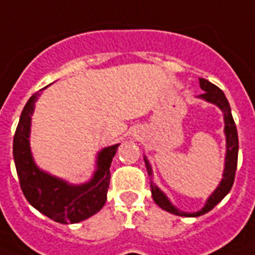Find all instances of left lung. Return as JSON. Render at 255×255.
<instances>
[{
  "mask_svg": "<svg viewBox=\"0 0 255 255\" xmlns=\"http://www.w3.org/2000/svg\"><path fill=\"white\" fill-rule=\"evenodd\" d=\"M200 85L201 88L205 91L204 94L200 95V98L205 99L206 102H211L213 105L219 106L222 109L223 114H224V124H226V128H224V131H226V138H227V155H226V168H224V174H223V179L220 182V185L217 187L216 190L213 191L208 201H206L205 206L202 208L201 211L196 212V213H186V212H181L179 209H176L175 206L172 205L168 198L166 197V194L159 189L157 186H155L152 182H150V187H152V197H153V201L160 206L161 209L170 212V213H174L176 216H201V215H205L209 211H212L215 206L222 201L223 198L230 193L232 185H234V181H235V172H237V164H238V148H239V141H238V131H237V125L234 122V118H232L231 114V107H230V103L227 100L226 95L223 92L222 89L216 87L215 84H212L211 81H208L205 79H200ZM146 170H148V174L152 175V170H150V166L148 160L145 159Z\"/></svg>",
  "mask_w": 255,
  "mask_h": 255,
  "instance_id": "obj_1",
  "label": "left lung"
}]
</instances>
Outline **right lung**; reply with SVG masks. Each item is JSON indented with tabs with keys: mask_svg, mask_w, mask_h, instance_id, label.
<instances>
[{
	"mask_svg": "<svg viewBox=\"0 0 255 255\" xmlns=\"http://www.w3.org/2000/svg\"><path fill=\"white\" fill-rule=\"evenodd\" d=\"M40 91L35 92L24 106L13 137V157L20 187L27 201L54 222L62 224L83 222L105 205L110 186V166L120 144L99 152L94 178L80 186L69 185L39 170L33 163L28 137L31 115Z\"/></svg>",
	"mask_w": 255,
	"mask_h": 255,
	"instance_id": "right-lung-1",
	"label": "right lung"
}]
</instances>
